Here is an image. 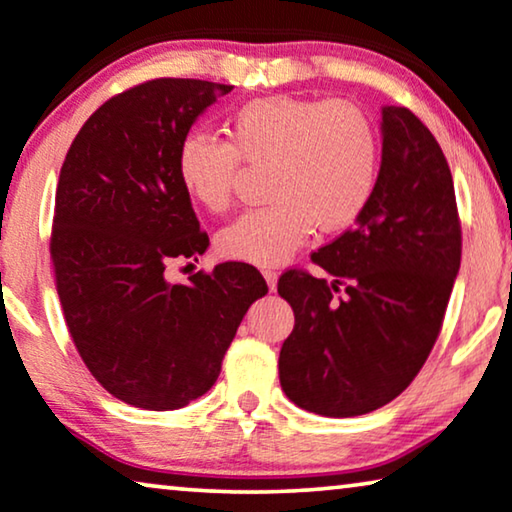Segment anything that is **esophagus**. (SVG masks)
Instances as JSON below:
<instances>
[{"label": "esophagus", "mask_w": 512, "mask_h": 512, "mask_svg": "<svg viewBox=\"0 0 512 512\" xmlns=\"http://www.w3.org/2000/svg\"><path fill=\"white\" fill-rule=\"evenodd\" d=\"M262 273H264V278H266V285H269V290H271V292L276 290V285H278V271H276V269H269V266H266V269H262Z\"/></svg>", "instance_id": "1"}]
</instances>
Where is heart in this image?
<instances>
[{"instance_id":"1","label":"heart","mask_w":512,"mask_h":512,"mask_svg":"<svg viewBox=\"0 0 512 512\" xmlns=\"http://www.w3.org/2000/svg\"><path fill=\"white\" fill-rule=\"evenodd\" d=\"M241 160L271 164V201L241 213L218 236L236 262H285L313 227L341 232L371 204L380 176V141L364 111L345 102L269 97L229 118V141L204 129L185 134L176 171L183 190L206 211H225Z\"/></svg>"}]
</instances>
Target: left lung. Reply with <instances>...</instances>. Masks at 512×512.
Returning <instances> with one entry per match:
<instances>
[{
    "label": "left lung",
    "mask_w": 512,
    "mask_h": 512,
    "mask_svg": "<svg viewBox=\"0 0 512 512\" xmlns=\"http://www.w3.org/2000/svg\"><path fill=\"white\" fill-rule=\"evenodd\" d=\"M383 162L355 227L311 259L331 280L290 269L278 294L294 311L278 373L308 413L355 417L397 399L427 362L462 262L455 185L415 113L383 106Z\"/></svg>",
    "instance_id": "left-lung-1"
}]
</instances>
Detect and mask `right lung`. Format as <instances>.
I'll list each match as a JSON object with an SVG mask.
<instances>
[{
  "label": "right lung",
  "instance_id": "right-lung-1",
  "mask_svg": "<svg viewBox=\"0 0 512 512\" xmlns=\"http://www.w3.org/2000/svg\"><path fill=\"white\" fill-rule=\"evenodd\" d=\"M227 92L197 78L134 85L85 120L64 157L50 234L57 294L85 366L129 406L176 410L211 390L243 315L269 292L246 262L185 285L164 273L208 248L176 157Z\"/></svg>",
  "mask_w": 512,
  "mask_h": 512
}]
</instances>
